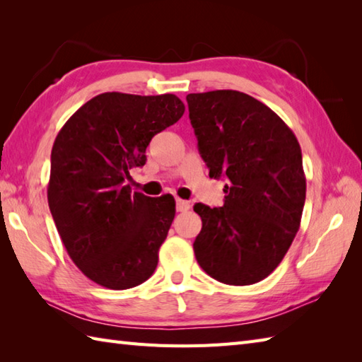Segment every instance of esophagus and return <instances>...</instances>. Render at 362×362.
Masks as SVG:
<instances>
[{
  "label": "esophagus",
  "mask_w": 362,
  "mask_h": 362,
  "mask_svg": "<svg viewBox=\"0 0 362 362\" xmlns=\"http://www.w3.org/2000/svg\"><path fill=\"white\" fill-rule=\"evenodd\" d=\"M175 209H177V211H180V213L188 211L189 210V202L183 201V199H177V201H175Z\"/></svg>",
  "instance_id": "1"
}]
</instances>
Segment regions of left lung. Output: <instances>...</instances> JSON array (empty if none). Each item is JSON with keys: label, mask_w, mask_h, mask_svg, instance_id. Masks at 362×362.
Here are the masks:
<instances>
[{"label": "left lung", "mask_w": 362, "mask_h": 362, "mask_svg": "<svg viewBox=\"0 0 362 362\" xmlns=\"http://www.w3.org/2000/svg\"><path fill=\"white\" fill-rule=\"evenodd\" d=\"M191 126L210 177H224V206L196 204L199 266L233 286L258 283L281 263L306 196L294 132L267 105L236 90L187 96Z\"/></svg>", "instance_id": "8db88e82"}]
</instances>
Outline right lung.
Segmentation results:
<instances>
[{
    "instance_id": "right-lung-1",
    "label": "right lung",
    "mask_w": 362,
    "mask_h": 362,
    "mask_svg": "<svg viewBox=\"0 0 362 362\" xmlns=\"http://www.w3.org/2000/svg\"><path fill=\"white\" fill-rule=\"evenodd\" d=\"M175 95L109 91L90 99L54 141L48 204L81 272L104 288L138 286L153 274L175 216L171 194L148 197L127 185L146 163L152 136L182 118Z\"/></svg>"
}]
</instances>
